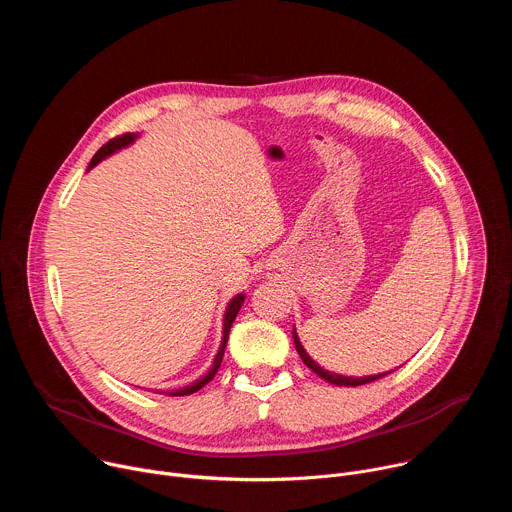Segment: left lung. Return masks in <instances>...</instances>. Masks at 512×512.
<instances>
[{
  "label": "left lung",
  "instance_id": "1",
  "mask_svg": "<svg viewBox=\"0 0 512 512\" xmlns=\"http://www.w3.org/2000/svg\"><path fill=\"white\" fill-rule=\"evenodd\" d=\"M294 344H296V350H298V354L302 356V360H304V364H306L308 369H312L318 377H322L324 381H328V383H332V385H338V387H358V385H367V383H373V381H377V379H381V377L393 373V371H389V373H379V375H371V377H342V375H336V373H328L326 369L320 367V364H318L316 360H312V356L306 352V348L302 346V342H300V338H298V334H296V328H294Z\"/></svg>",
  "mask_w": 512,
  "mask_h": 512
}]
</instances>
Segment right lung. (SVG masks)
Returning <instances> with one entry per match:
<instances>
[{
  "label": "right lung",
  "instance_id": "1",
  "mask_svg": "<svg viewBox=\"0 0 512 512\" xmlns=\"http://www.w3.org/2000/svg\"><path fill=\"white\" fill-rule=\"evenodd\" d=\"M135 137H137V133H123V135H119V137L109 139V141L103 145V148L93 156V160H91V164H89V170H91V168H95L101 160L109 158L111 154H115V152H119V150L127 148V145H131V143L135 141ZM243 302H245V296H243V294L235 296V298L229 302L227 312H225V320H223V342H221V348H218V352H216V356H214V360H212V367L206 371V375H202L200 379H196L194 383H190V385H186V387H182V389H174V391H170V393H168L170 397H184V395H192V393L200 391L206 383H210V381L214 379V375H216L218 367H221V362H223V354H225V348H227V340H229L231 326H233V322H235V318H237V314H239V310H241Z\"/></svg>",
  "mask_w": 512,
  "mask_h": 512
}]
</instances>
